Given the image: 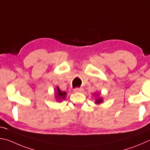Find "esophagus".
Returning <instances> with one entry per match:
<instances>
[{
    "label": "esophagus",
    "instance_id": "1",
    "mask_svg": "<svg viewBox=\"0 0 150 150\" xmlns=\"http://www.w3.org/2000/svg\"><path fill=\"white\" fill-rule=\"evenodd\" d=\"M83 88H76L73 90V92H83Z\"/></svg>",
    "mask_w": 150,
    "mask_h": 150
}]
</instances>
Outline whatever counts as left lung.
Instances as JSON below:
<instances>
[{"label": "left lung", "instance_id": "1", "mask_svg": "<svg viewBox=\"0 0 150 150\" xmlns=\"http://www.w3.org/2000/svg\"><path fill=\"white\" fill-rule=\"evenodd\" d=\"M94 96H95V98H96V100H95V103L96 104H100L103 102V98L100 96V93L99 92H95L94 93Z\"/></svg>", "mask_w": 150, "mask_h": 150}]
</instances>
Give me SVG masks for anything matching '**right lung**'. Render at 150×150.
<instances>
[{
  "instance_id": "obj_1",
  "label": "right lung",
  "mask_w": 150,
  "mask_h": 150,
  "mask_svg": "<svg viewBox=\"0 0 150 150\" xmlns=\"http://www.w3.org/2000/svg\"><path fill=\"white\" fill-rule=\"evenodd\" d=\"M67 96L66 92L61 91V90L59 88L58 86L56 87V89L54 90V98L56 100L57 102H61L62 100H65Z\"/></svg>"
}]
</instances>
